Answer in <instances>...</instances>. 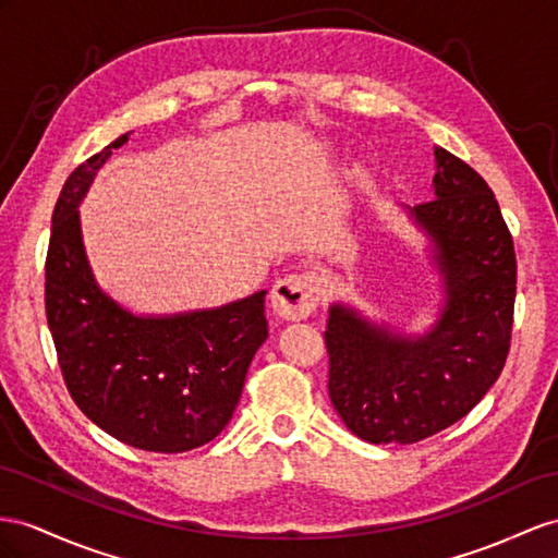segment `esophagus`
I'll list each match as a JSON object with an SVG mask.
<instances>
[{"label": "esophagus", "instance_id": "1", "mask_svg": "<svg viewBox=\"0 0 558 558\" xmlns=\"http://www.w3.org/2000/svg\"><path fill=\"white\" fill-rule=\"evenodd\" d=\"M320 282L311 270L290 274L274 284V308L278 316L290 320H302L318 306Z\"/></svg>", "mask_w": 558, "mask_h": 558}]
</instances>
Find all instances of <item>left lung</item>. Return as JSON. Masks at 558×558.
Returning a JSON list of instances; mask_svg holds the SVG:
<instances>
[{
  "label": "left lung",
  "instance_id": "1",
  "mask_svg": "<svg viewBox=\"0 0 558 558\" xmlns=\"http://www.w3.org/2000/svg\"><path fill=\"white\" fill-rule=\"evenodd\" d=\"M434 195L412 214L438 247L446 308L424 339L408 341L332 306L327 391L367 442H417L471 412L502 373L511 347L517 252L495 193L476 169L436 148Z\"/></svg>",
  "mask_w": 558,
  "mask_h": 558
}]
</instances>
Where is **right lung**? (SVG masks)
<instances>
[{
  "label": "right lung",
  "instance_id": "1",
  "mask_svg": "<svg viewBox=\"0 0 558 558\" xmlns=\"http://www.w3.org/2000/svg\"><path fill=\"white\" fill-rule=\"evenodd\" d=\"M130 134L75 167L51 217L45 306L65 387L106 434L148 452H185L231 422L256 349L266 292L214 311L136 318L101 294L84 256L77 205Z\"/></svg>",
  "mask_w": 558,
  "mask_h": 558
}]
</instances>
